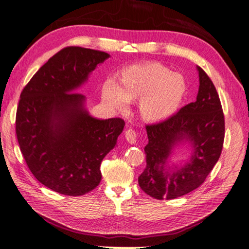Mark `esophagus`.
<instances>
[{
  "label": "esophagus",
  "mask_w": 249,
  "mask_h": 249,
  "mask_svg": "<svg viewBox=\"0 0 249 249\" xmlns=\"http://www.w3.org/2000/svg\"><path fill=\"white\" fill-rule=\"evenodd\" d=\"M125 138L129 143H136L137 141V133L136 130L133 128H128L125 130Z\"/></svg>",
  "instance_id": "1"
}]
</instances>
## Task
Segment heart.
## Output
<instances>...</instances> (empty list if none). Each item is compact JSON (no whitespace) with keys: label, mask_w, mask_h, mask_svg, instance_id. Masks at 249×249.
<instances>
[{"label":"heart","mask_w":249,"mask_h":249,"mask_svg":"<svg viewBox=\"0 0 249 249\" xmlns=\"http://www.w3.org/2000/svg\"><path fill=\"white\" fill-rule=\"evenodd\" d=\"M187 86L183 76L172 72L161 63L146 62L122 71L116 86L107 81L103 98L110 106L122 109L126 104L140 99L139 111L147 122H162L177 112L186 96Z\"/></svg>","instance_id":"b5f03b06"}]
</instances>
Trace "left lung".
Here are the masks:
<instances>
[{
  "label": "left lung",
  "instance_id": "1",
  "mask_svg": "<svg viewBox=\"0 0 249 249\" xmlns=\"http://www.w3.org/2000/svg\"><path fill=\"white\" fill-rule=\"evenodd\" d=\"M197 100L156 124L145 126L149 143L144 147L146 167L139 186L151 197L176 199L198 188L218 161L225 139V116L218 93L201 67ZM187 139L194 146L189 163L181 169H165L173 145Z\"/></svg>",
  "mask_w": 249,
  "mask_h": 249
}]
</instances>
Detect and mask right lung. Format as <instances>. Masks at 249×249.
I'll return each instance as SVG.
<instances>
[{
  "mask_svg": "<svg viewBox=\"0 0 249 249\" xmlns=\"http://www.w3.org/2000/svg\"><path fill=\"white\" fill-rule=\"evenodd\" d=\"M106 52L66 47L41 66L20 95L16 135L30 171L46 187L82 196L98 186L100 163L113 149L125 122L97 120L72 92L87 80Z\"/></svg>",
  "mask_w": 249,
  "mask_h": 249,
  "instance_id": "right-lung-1",
  "label": "right lung"
}]
</instances>
